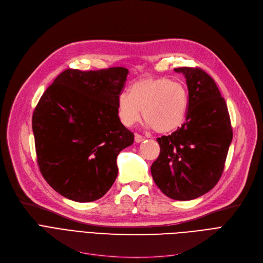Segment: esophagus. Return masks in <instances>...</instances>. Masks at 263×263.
Instances as JSON below:
<instances>
[{"label":"esophagus","instance_id":"esophagus-1","mask_svg":"<svg viewBox=\"0 0 263 263\" xmlns=\"http://www.w3.org/2000/svg\"><path fill=\"white\" fill-rule=\"evenodd\" d=\"M144 140H145V137L142 136L141 134H135V136H134L135 143H141V142H143Z\"/></svg>","mask_w":263,"mask_h":263}]
</instances>
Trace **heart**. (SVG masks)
Wrapping results in <instances>:
<instances>
[{
    "mask_svg": "<svg viewBox=\"0 0 263 263\" xmlns=\"http://www.w3.org/2000/svg\"><path fill=\"white\" fill-rule=\"evenodd\" d=\"M190 106L187 87L170 78L144 79L135 82L130 91L117 98V115L126 127H132L143 117L149 128L168 133L180 128Z\"/></svg>",
    "mask_w": 263,
    "mask_h": 263,
    "instance_id": "b5f03b06",
    "label": "heart"
}]
</instances>
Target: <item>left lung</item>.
Instances as JSON below:
<instances>
[{
  "mask_svg": "<svg viewBox=\"0 0 263 263\" xmlns=\"http://www.w3.org/2000/svg\"><path fill=\"white\" fill-rule=\"evenodd\" d=\"M185 77L190 106L185 122L157 139L161 151L151 165L158 187L175 200L195 199L212 190L223 174L232 128L225 99L200 68H176Z\"/></svg>",
  "mask_w": 263,
  "mask_h": 263,
  "instance_id": "obj_1",
  "label": "left lung"
}]
</instances>
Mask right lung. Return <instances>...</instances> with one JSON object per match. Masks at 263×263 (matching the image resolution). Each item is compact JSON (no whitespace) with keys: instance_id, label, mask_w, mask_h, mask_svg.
I'll return each mask as SVG.
<instances>
[{"instance_id":"right-lung-1","label":"right lung","mask_w":263,"mask_h":263,"mask_svg":"<svg viewBox=\"0 0 263 263\" xmlns=\"http://www.w3.org/2000/svg\"><path fill=\"white\" fill-rule=\"evenodd\" d=\"M128 73L123 67L67 69L41 96L32 119L37 163L62 196L93 201L115 182L117 156L134 142L116 109Z\"/></svg>"}]
</instances>
